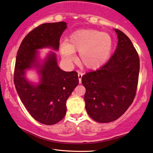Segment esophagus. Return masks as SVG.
Wrapping results in <instances>:
<instances>
[{
    "label": "esophagus",
    "instance_id": "1",
    "mask_svg": "<svg viewBox=\"0 0 153 153\" xmlns=\"http://www.w3.org/2000/svg\"><path fill=\"white\" fill-rule=\"evenodd\" d=\"M82 76H83V73L81 72V71H78V77H79V83H81V82H82Z\"/></svg>",
    "mask_w": 153,
    "mask_h": 153
}]
</instances>
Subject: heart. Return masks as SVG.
I'll return each instance as SVG.
<instances>
[{"instance_id":"heart-1","label":"heart","mask_w":153,"mask_h":153,"mask_svg":"<svg viewBox=\"0 0 153 153\" xmlns=\"http://www.w3.org/2000/svg\"><path fill=\"white\" fill-rule=\"evenodd\" d=\"M113 40L107 33L87 29L73 33L66 43H62L60 52L67 62L75 59V52H79V61L88 69H97L103 65L110 57Z\"/></svg>"}]
</instances>
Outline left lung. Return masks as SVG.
Instances as JSON below:
<instances>
[{
	"instance_id": "8db88e82",
	"label": "left lung",
	"mask_w": 153,
	"mask_h": 153,
	"mask_svg": "<svg viewBox=\"0 0 153 153\" xmlns=\"http://www.w3.org/2000/svg\"><path fill=\"white\" fill-rule=\"evenodd\" d=\"M118 42L107 63L82 77L87 113L98 123L114 121L133 103L138 84L140 59L129 38L115 29Z\"/></svg>"
}]
</instances>
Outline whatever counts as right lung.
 <instances>
[{
	"label": "right lung",
	"instance_id": "1",
	"mask_svg": "<svg viewBox=\"0 0 153 153\" xmlns=\"http://www.w3.org/2000/svg\"><path fill=\"white\" fill-rule=\"evenodd\" d=\"M67 28L65 22L41 24L22 42L17 52L13 81L16 91L31 116L42 124L54 125L66 114V101L79 83L77 73L66 72L57 65L54 53L42 65L37 63V49L52 47L58 50L60 38ZM40 66L41 82L34 86L24 77L26 69Z\"/></svg>",
	"mask_w": 153,
	"mask_h": 153
}]
</instances>
